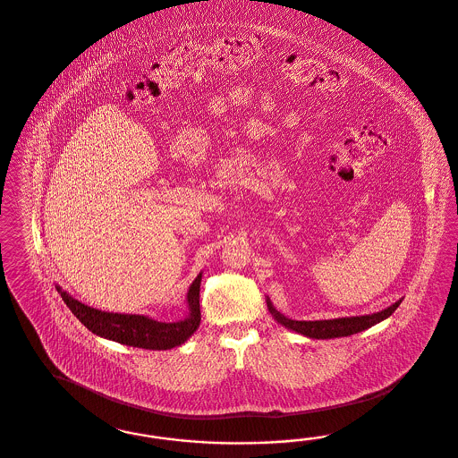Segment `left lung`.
Returning <instances> with one entry per match:
<instances>
[{
  "label": "left lung",
  "instance_id": "obj_1",
  "mask_svg": "<svg viewBox=\"0 0 458 458\" xmlns=\"http://www.w3.org/2000/svg\"><path fill=\"white\" fill-rule=\"evenodd\" d=\"M401 301L394 302L393 306H389L387 310H382L374 315L365 316H350V318H336V319H321V321H296V319H289L284 315H281L272 302L267 301L268 311L274 316L281 325H284L285 328L293 330V332L301 333L304 336L310 338H338V336H348L353 333L363 332L374 325L380 323L382 319L389 318L397 310V306L401 304Z\"/></svg>",
  "mask_w": 458,
  "mask_h": 458
}]
</instances>
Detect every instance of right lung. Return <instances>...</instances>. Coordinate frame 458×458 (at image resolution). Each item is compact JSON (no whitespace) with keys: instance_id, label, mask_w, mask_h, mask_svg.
<instances>
[{"instance_id":"add662e5","label":"right lung","mask_w":458,"mask_h":458,"mask_svg":"<svg viewBox=\"0 0 458 458\" xmlns=\"http://www.w3.org/2000/svg\"><path fill=\"white\" fill-rule=\"evenodd\" d=\"M199 284L201 274L194 279L188 293L190 316L175 323H160L152 318L140 315H118L99 311L91 306L74 300L57 285L61 298L72 311V315L89 330L103 338L130 345V347L147 348V350H169L184 344L192 333L198 330L201 323L199 310Z\"/></svg>"}]
</instances>
